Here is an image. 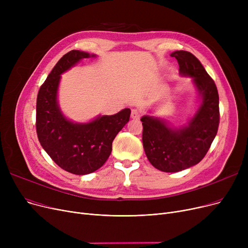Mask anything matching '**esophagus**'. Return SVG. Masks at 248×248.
I'll return each instance as SVG.
<instances>
[{
  "instance_id": "34e87169",
  "label": "esophagus",
  "mask_w": 248,
  "mask_h": 248,
  "mask_svg": "<svg viewBox=\"0 0 248 248\" xmlns=\"http://www.w3.org/2000/svg\"><path fill=\"white\" fill-rule=\"evenodd\" d=\"M131 116H132V119H134V120H139L140 116V111L138 109L134 108V109H132Z\"/></svg>"
}]
</instances>
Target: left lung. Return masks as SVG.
Instances as JSON below:
<instances>
[{
  "instance_id": "obj_1",
  "label": "left lung",
  "mask_w": 248,
  "mask_h": 248,
  "mask_svg": "<svg viewBox=\"0 0 248 248\" xmlns=\"http://www.w3.org/2000/svg\"><path fill=\"white\" fill-rule=\"evenodd\" d=\"M171 56L179 63L180 74L192 77L202 101L187 125L179 128L159 117L140 119L147 158L155 169L167 173L197 165L209 150L219 125V95L212 78L190 52L175 51Z\"/></svg>"
}]
</instances>
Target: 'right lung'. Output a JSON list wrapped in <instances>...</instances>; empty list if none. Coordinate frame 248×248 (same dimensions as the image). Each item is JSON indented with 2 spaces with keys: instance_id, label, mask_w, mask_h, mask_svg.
<instances>
[{
  "instance_id": "add662e5",
  "label": "right lung",
  "mask_w": 248,
  "mask_h": 248,
  "mask_svg": "<svg viewBox=\"0 0 248 248\" xmlns=\"http://www.w3.org/2000/svg\"><path fill=\"white\" fill-rule=\"evenodd\" d=\"M89 57L95 55L79 50L65 54L39 89L36 103V131L42 148L61 169L75 175L93 173L107 162L114 138L131 115V109L124 108L85 124L63 115L57 101L61 74Z\"/></svg>"
}]
</instances>
